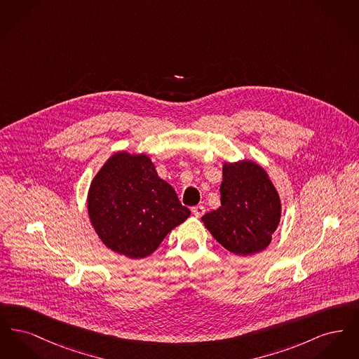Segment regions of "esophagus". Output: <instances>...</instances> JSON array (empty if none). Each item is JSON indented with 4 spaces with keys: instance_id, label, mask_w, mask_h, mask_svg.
<instances>
[{
    "instance_id": "34e87169",
    "label": "esophagus",
    "mask_w": 359,
    "mask_h": 359,
    "mask_svg": "<svg viewBox=\"0 0 359 359\" xmlns=\"http://www.w3.org/2000/svg\"><path fill=\"white\" fill-rule=\"evenodd\" d=\"M205 208L203 205H195L192 207V214L196 217V218H201L203 214H205Z\"/></svg>"
}]
</instances>
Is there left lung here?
<instances>
[{"label": "left lung", "instance_id": "1", "mask_svg": "<svg viewBox=\"0 0 359 359\" xmlns=\"http://www.w3.org/2000/svg\"><path fill=\"white\" fill-rule=\"evenodd\" d=\"M221 207L202 217L224 249L238 256L262 252L281 215L278 194L266 172L253 161L223 164Z\"/></svg>", "mask_w": 359, "mask_h": 359}]
</instances>
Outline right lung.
I'll return each mask as SVG.
<instances>
[{
    "label": "right lung",
    "instance_id": "1",
    "mask_svg": "<svg viewBox=\"0 0 359 359\" xmlns=\"http://www.w3.org/2000/svg\"><path fill=\"white\" fill-rule=\"evenodd\" d=\"M87 207L103 243L129 258L152 255L191 214L148 156L126 152L111 156L97 173Z\"/></svg>",
    "mask_w": 359,
    "mask_h": 359
}]
</instances>
